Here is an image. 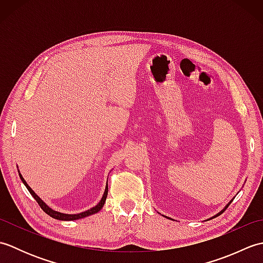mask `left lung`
Returning <instances> with one entry per match:
<instances>
[{"instance_id": "left-lung-1", "label": "left lung", "mask_w": 263, "mask_h": 263, "mask_svg": "<svg viewBox=\"0 0 263 263\" xmlns=\"http://www.w3.org/2000/svg\"><path fill=\"white\" fill-rule=\"evenodd\" d=\"M231 202H232V201H231ZM231 202H230V203H228V204H227V205L225 206V209H222V210H221V211L219 212V214H218V215H216L215 217H217V216H219V215H221V214H222V212H224V211H225V210H226V209L228 208V205H230V204H231Z\"/></svg>"}]
</instances>
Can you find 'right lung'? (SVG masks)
<instances>
[{"instance_id":"1","label":"right lung","mask_w":263,"mask_h":263,"mask_svg":"<svg viewBox=\"0 0 263 263\" xmlns=\"http://www.w3.org/2000/svg\"><path fill=\"white\" fill-rule=\"evenodd\" d=\"M19 176H20V178H21V181H22V183L25 184L26 185V187L28 189V191L30 192V194L32 195L33 197V199H35L37 202H38V204H39V206H41V208L43 209V211L44 212H46V214L48 215V216H51V217H53V218H55V219H59V220H77V219H80V218H85V217H88V216H90V215H93V214H96V212H98L100 209L103 208L104 206V203H105V201H106V198H107V193H108V185L107 184H106V189H105V192H104V195H103V198H102V200L99 201V203L97 204V205H95L93 208H91V209H89V210H87V211H83V212H80V214H77V215H68V214H62V212H59V211H55V210H53V209H51L49 208V206L44 202V201L38 197V195L32 191L31 190V187L28 185L27 184V182L25 181V178L22 177V175L21 174H19Z\"/></svg>"}]
</instances>
